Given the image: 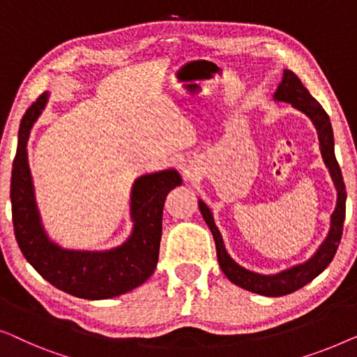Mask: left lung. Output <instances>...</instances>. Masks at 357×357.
<instances>
[{"instance_id": "1", "label": "left lung", "mask_w": 357, "mask_h": 357, "mask_svg": "<svg viewBox=\"0 0 357 357\" xmlns=\"http://www.w3.org/2000/svg\"><path fill=\"white\" fill-rule=\"evenodd\" d=\"M273 100L275 102L291 103L296 109L307 114L310 121L314 123L315 129H317L320 153H322V158L325 165H327L330 176L333 179L336 192H338L335 212L331 213L330 218V231L324 243L319 245V249L315 250L312 257L305 260L304 264H298L294 265V267L286 268L283 272L275 275H262L250 272V270L241 267V265L236 264L234 260L229 257L227 249H225L222 234H220L217 225L213 222L212 212H210V208L205 205V202L199 200L200 213H202L205 223L208 225V228L213 234L218 264L220 267H222L223 273L227 275L231 283L238 284L239 288H244L262 296H268V298H277V296L294 293L296 289L303 288V286L310 283V281L315 277H319V275L328 267V264L333 260L336 249H338L340 245L346 215V188L340 165L336 162L335 157L333 129H331L328 114L325 113L322 105L309 93V90L304 87L301 79L296 76L293 71H288V69H284L283 79H281L277 92L273 95Z\"/></svg>"}]
</instances>
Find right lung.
<instances>
[{
  "instance_id": "1",
  "label": "right lung",
  "mask_w": 357,
  "mask_h": 357,
  "mask_svg": "<svg viewBox=\"0 0 357 357\" xmlns=\"http://www.w3.org/2000/svg\"><path fill=\"white\" fill-rule=\"evenodd\" d=\"M48 93L40 95L19 128L17 152L13 163L11 205L14 234L27 262L64 293L82 299H108L145 283L158 262L163 205L168 192L183 179L174 168L144 174L130 189L132 233L109 250H74L53 243L45 231L35 202L27 140L42 113Z\"/></svg>"
}]
</instances>
